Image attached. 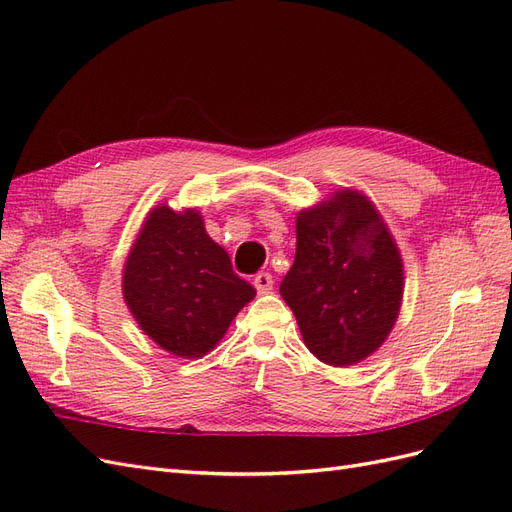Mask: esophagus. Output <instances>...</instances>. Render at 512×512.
I'll list each match as a JSON object with an SVG mask.
<instances>
[{
    "mask_svg": "<svg viewBox=\"0 0 512 512\" xmlns=\"http://www.w3.org/2000/svg\"><path fill=\"white\" fill-rule=\"evenodd\" d=\"M254 286H256V290H258L260 294L271 292V290H273V277H271V273H258V275L254 277Z\"/></svg>",
    "mask_w": 512,
    "mask_h": 512,
    "instance_id": "esophagus-1",
    "label": "esophagus"
}]
</instances>
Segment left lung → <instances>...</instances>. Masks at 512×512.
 Instances as JSON below:
<instances>
[{
    "instance_id": "1",
    "label": "left lung",
    "mask_w": 512,
    "mask_h": 512,
    "mask_svg": "<svg viewBox=\"0 0 512 512\" xmlns=\"http://www.w3.org/2000/svg\"><path fill=\"white\" fill-rule=\"evenodd\" d=\"M297 254L280 286L307 350L350 367L380 350L404 303V258L367 194L337 188L297 211Z\"/></svg>"
}]
</instances>
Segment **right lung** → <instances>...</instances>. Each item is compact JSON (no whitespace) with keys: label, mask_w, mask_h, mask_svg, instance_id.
<instances>
[{"label":"right lung","mask_w":512,"mask_h":512,"mask_svg":"<svg viewBox=\"0 0 512 512\" xmlns=\"http://www.w3.org/2000/svg\"><path fill=\"white\" fill-rule=\"evenodd\" d=\"M121 292L141 331L162 350L200 359L256 297L232 271L196 207H151L123 262Z\"/></svg>","instance_id":"add662e5"}]
</instances>
